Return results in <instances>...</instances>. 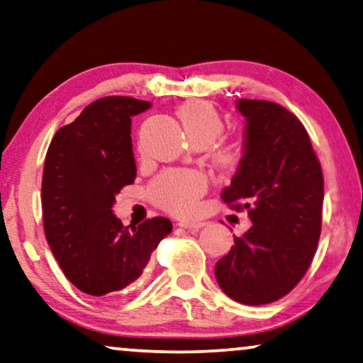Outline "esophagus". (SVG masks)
<instances>
[{
    "mask_svg": "<svg viewBox=\"0 0 363 363\" xmlns=\"http://www.w3.org/2000/svg\"><path fill=\"white\" fill-rule=\"evenodd\" d=\"M179 226L187 231H199L202 226H205V221H181Z\"/></svg>",
    "mask_w": 363,
    "mask_h": 363,
    "instance_id": "34e87169",
    "label": "esophagus"
}]
</instances>
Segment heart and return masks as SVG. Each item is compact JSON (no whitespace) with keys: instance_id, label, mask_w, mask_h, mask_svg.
I'll return each mask as SVG.
<instances>
[{"instance_id":"obj_1","label":"heart","mask_w":363,"mask_h":363,"mask_svg":"<svg viewBox=\"0 0 363 363\" xmlns=\"http://www.w3.org/2000/svg\"><path fill=\"white\" fill-rule=\"evenodd\" d=\"M184 130L194 145L213 143L225 130L221 113L207 101H189L179 107ZM213 160L223 169H231L241 160V150L235 143H218ZM208 189V177L196 169H166L148 186V197L156 207L176 216H192L199 212L200 199Z\"/></svg>"}]
</instances>
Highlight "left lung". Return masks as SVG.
Instances as JSON below:
<instances>
[{
	"instance_id": "obj_1",
	"label": "left lung",
	"mask_w": 363,
	"mask_h": 363,
	"mask_svg": "<svg viewBox=\"0 0 363 363\" xmlns=\"http://www.w3.org/2000/svg\"><path fill=\"white\" fill-rule=\"evenodd\" d=\"M246 145L231 186L230 208L247 210L252 226L216 262L230 298L267 305L295 289L311 266L321 235L324 179L308 132L295 113L269 101L241 99Z\"/></svg>"
}]
</instances>
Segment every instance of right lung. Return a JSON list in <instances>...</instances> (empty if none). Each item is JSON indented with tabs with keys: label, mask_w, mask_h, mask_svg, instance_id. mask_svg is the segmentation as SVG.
I'll list each match as a JSON object with an SVG mask.
<instances>
[{
	"label": "right lung",
	"mask_w": 363,
	"mask_h": 363,
	"mask_svg": "<svg viewBox=\"0 0 363 363\" xmlns=\"http://www.w3.org/2000/svg\"><path fill=\"white\" fill-rule=\"evenodd\" d=\"M150 106L127 96L101 97L58 130L47 151L45 238L63 274L88 295H111L135 282L172 231L164 216L123 226L112 212L116 194L137 176L132 117Z\"/></svg>",
	"instance_id": "obj_1"
}]
</instances>
